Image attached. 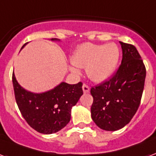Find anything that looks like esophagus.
<instances>
[{"label": "esophagus", "instance_id": "1", "mask_svg": "<svg viewBox=\"0 0 156 156\" xmlns=\"http://www.w3.org/2000/svg\"><path fill=\"white\" fill-rule=\"evenodd\" d=\"M83 91L84 93H88L90 91V88H89L88 86H87L86 84H83Z\"/></svg>", "mask_w": 156, "mask_h": 156}]
</instances>
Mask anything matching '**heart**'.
I'll return each mask as SVG.
<instances>
[{
    "label": "heart",
    "mask_w": 156,
    "mask_h": 156,
    "mask_svg": "<svg viewBox=\"0 0 156 156\" xmlns=\"http://www.w3.org/2000/svg\"><path fill=\"white\" fill-rule=\"evenodd\" d=\"M120 56L119 46L110 42L106 45L85 43L81 45L71 56L69 70L78 74L77 68H86L87 75L91 81L101 83L115 73ZM75 65V66L74 65Z\"/></svg>",
    "instance_id": "heart-1"
}]
</instances>
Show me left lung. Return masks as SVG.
<instances>
[{
    "label": "left lung",
    "instance_id": "8db88e82",
    "mask_svg": "<svg viewBox=\"0 0 156 156\" xmlns=\"http://www.w3.org/2000/svg\"><path fill=\"white\" fill-rule=\"evenodd\" d=\"M123 52L121 65L113 78L91 87V119L100 128L117 131L127 125L141 102L146 68L136 47L119 41Z\"/></svg>",
    "mask_w": 156,
    "mask_h": 156
}]
</instances>
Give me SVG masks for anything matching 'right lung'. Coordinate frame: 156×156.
<instances>
[{
  "instance_id": "add662e5",
  "label": "right lung",
  "mask_w": 156,
  "mask_h": 156,
  "mask_svg": "<svg viewBox=\"0 0 156 156\" xmlns=\"http://www.w3.org/2000/svg\"><path fill=\"white\" fill-rule=\"evenodd\" d=\"M51 41L60 40L52 38ZM12 79L16 103L23 117L40 133H55L65 128L71 119L72 108L83 94L82 83L69 84L62 82L49 91L34 93L20 86L14 73Z\"/></svg>"
}]
</instances>
